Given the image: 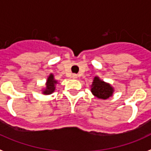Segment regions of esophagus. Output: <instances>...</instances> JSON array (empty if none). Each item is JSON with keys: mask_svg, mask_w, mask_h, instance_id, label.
I'll return each instance as SVG.
<instances>
[{"mask_svg": "<svg viewBox=\"0 0 151 151\" xmlns=\"http://www.w3.org/2000/svg\"><path fill=\"white\" fill-rule=\"evenodd\" d=\"M72 78H77V75L76 74H73V76H72Z\"/></svg>", "mask_w": 151, "mask_h": 151, "instance_id": "34e87169", "label": "esophagus"}]
</instances>
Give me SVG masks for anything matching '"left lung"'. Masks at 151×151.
Listing matches in <instances>:
<instances>
[{
    "mask_svg": "<svg viewBox=\"0 0 151 151\" xmlns=\"http://www.w3.org/2000/svg\"><path fill=\"white\" fill-rule=\"evenodd\" d=\"M91 92L99 99H106L113 96L114 89L111 85L101 80L98 76H96L91 86Z\"/></svg>",
    "mask_w": 151,
    "mask_h": 151,
    "instance_id": "obj_1",
    "label": "left lung"
}]
</instances>
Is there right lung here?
<instances>
[{"mask_svg": "<svg viewBox=\"0 0 151 151\" xmlns=\"http://www.w3.org/2000/svg\"><path fill=\"white\" fill-rule=\"evenodd\" d=\"M57 83V81L54 78V76L53 74H50L49 76L47 78L46 81V86L45 89L43 90L42 93L45 95H49L52 94L55 89V84Z\"/></svg>", "mask_w": 151, "mask_h": 151, "instance_id": "right-lung-1", "label": "right lung"}]
</instances>
